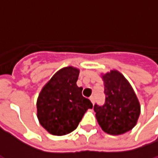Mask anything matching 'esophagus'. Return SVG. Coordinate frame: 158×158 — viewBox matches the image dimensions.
Instances as JSON below:
<instances>
[{
  "mask_svg": "<svg viewBox=\"0 0 158 158\" xmlns=\"http://www.w3.org/2000/svg\"><path fill=\"white\" fill-rule=\"evenodd\" d=\"M90 102H92V104H94V102H95V98L93 97V96H91L90 98Z\"/></svg>",
  "mask_w": 158,
  "mask_h": 158,
  "instance_id": "esophagus-1",
  "label": "esophagus"
}]
</instances>
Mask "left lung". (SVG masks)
Here are the masks:
<instances>
[{"instance_id": "obj_1", "label": "left lung", "mask_w": 158, "mask_h": 158, "mask_svg": "<svg viewBox=\"0 0 158 158\" xmlns=\"http://www.w3.org/2000/svg\"><path fill=\"white\" fill-rule=\"evenodd\" d=\"M105 102L94 105L98 124L105 133L119 135L130 131L136 125L140 114V105L133 88L118 71L102 76Z\"/></svg>"}]
</instances>
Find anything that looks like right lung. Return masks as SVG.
Segmentation results:
<instances>
[{"mask_svg":"<svg viewBox=\"0 0 158 158\" xmlns=\"http://www.w3.org/2000/svg\"><path fill=\"white\" fill-rule=\"evenodd\" d=\"M79 70L73 67L60 69L41 90L37 102L40 124L53 135L62 136L77 128L84 114L92 103L77 86Z\"/></svg>","mask_w":158,"mask_h":158,"instance_id":"add662e5","label":"right lung"}]
</instances>
